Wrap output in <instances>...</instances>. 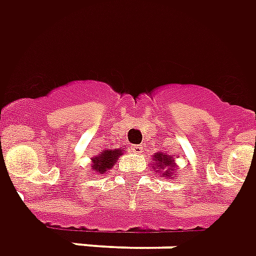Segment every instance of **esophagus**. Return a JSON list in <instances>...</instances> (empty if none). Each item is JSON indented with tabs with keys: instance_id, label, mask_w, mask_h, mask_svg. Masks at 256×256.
<instances>
[{
	"instance_id": "esophagus-1",
	"label": "esophagus",
	"mask_w": 256,
	"mask_h": 256,
	"mask_svg": "<svg viewBox=\"0 0 256 256\" xmlns=\"http://www.w3.org/2000/svg\"><path fill=\"white\" fill-rule=\"evenodd\" d=\"M142 146H138V144H135V146H132L131 150H132V153H135V154H140L142 153Z\"/></svg>"
}]
</instances>
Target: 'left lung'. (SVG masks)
I'll return each mask as SVG.
<instances>
[{"instance_id":"obj_1","label":"left lung","mask_w":256,"mask_h":256,"mask_svg":"<svg viewBox=\"0 0 256 256\" xmlns=\"http://www.w3.org/2000/svg\"><path fill=\"white\" fill-rule=\"evenodd\" d=\"M153 158L154 171L162 174V176L174 178L172 175L175 174L176 168H175V160L172 158L171 156L164 153H156L153 156Z\"/></svg>"}]
</instances>
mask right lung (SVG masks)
<instances>
[{"label":"right lung","mask_w":256,"mask_h":256,"mask_svg":"<svg viewBox=\"0 0 256 256\" xmlns=\"http://www.w3.org/2000/svg\"><path fill=\"white\" fill-rule=\"evenodd\" d=\"M124 150L122 148H108V150H103L102 153L98 154L96 157L92 158V170L98 172L99 175L104 174L108 170H112V166L116 164V161L118 160Z\"/></svg>","instance_id":"right-lung-1"}]
</instances>
